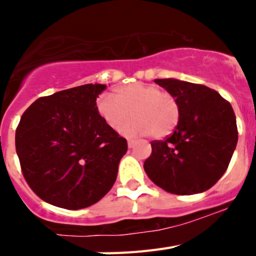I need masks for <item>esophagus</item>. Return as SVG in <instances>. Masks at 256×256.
Wrapping results in <instances>:
<instances>
[{
	"label": "esophagus",
	"instance_id": "34e87169",
	"mask_svg": "<svg viewBox=\"0 0 256 256\" xmlns=\"http://www.w3.org/2000/svg\"><path fill=\"white\" fill-rule=\"evenodd\" d=\"M134 144H136V142L133 141V140H128V148H132L133 146H134Z\"/></svg>",
	"mask_w": 256,
	"mask_h": 256
}]
</instances>
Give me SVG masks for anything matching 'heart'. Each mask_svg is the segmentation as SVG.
<instances>
[{
    "label": "heart",
    "instance_id": "obj_1",
    "mask_svg": "<svg viewBox=\"0 0 256 256\" xmlns=\"http://www.w3.org/2000/svg\"><path fill=\"white\" fill-rule=\"evenodd\" d=\"M96 110L108 128L119 130L130 115L134 116L123 132L130 136L151 134L168 137L180 122L177 98L162 87L148 83H130L119 87L114 94L97 97Z\"/></svg>",
    "mask_w": 256,
    "mask_h": 256
}]
</instances>
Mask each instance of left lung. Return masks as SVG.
I'll return each mask as SVG.
<instances>
[{
    "label": "left lung",
    "mask_w": 256,
    "mask_h": 256,
    "mask_svg": "<svg viewBox=\"0 0 256 256\" xmlns=\"http://www.w3.org/2000/svg\"><path fill=\"white\" fill-rule=\"evenodd\" d=\"M180 105L172 136L151 142L144 168L156 186L174 195H194L212 187L227 170L236 148V115L212 88L178 79H155Z\"/></svg>",
    "instance_id": "left-lung-1"
}]
</instances>
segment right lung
I'll return each instance as SVG.
<instances>
[{"mask_svg": "<svg viewBox=\"0 0 256 256\" xmlns=\"http://www.w3.org/2000/svg\"><path fill=\"white\" fill-rule=\"evenodd\" d=\"M105 84H84L40 97L22 115L15 146L36 195L58 208L96 204L112 190L126 140L96 110Z\"/></svg>", "mask_w": 256, "mask_h": 256, "instance_id": "add662e5", "label": "right lung"}]
</instances>
